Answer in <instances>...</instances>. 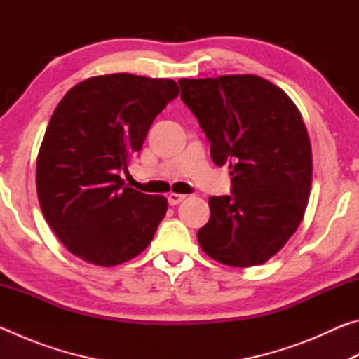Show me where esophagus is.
Segmentation results:
<instances>
[{
    "label": "esophagus",
    "mask_w": 359,
    "mask_h": 359,
    "mask_svg": "<svg viewBox=\"0 0 359 359\" xmlns=\"http://www.w3.org/2000/svg\"><path fill=\"white\" fill-rule=\"evenodd\" d=\"M187 198V194H180V193H169L168 196V201L171 205H177L179 203L184 201V199Z\"/></svg>",
    "instance_id": "obj_1"
}]
</instances>
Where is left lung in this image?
Here are the masks:
<instances>
[{"instance_id":"1","label":"left lung","mask_w":359,"mask_h":359,"mask_svg":"<svg viewBox=\"0 0 359 359\" xmlns=\"http://www.w3.org/2000/svg\"><path fill=\"white\" fill-rule=\"evenodd\" d=\"M180 98L231 169V196L209 198L198 242L226 266L266 263L294 234L312 187V147L299 109L266 79L233 74L180 79Z\"/></svg>"}]
</instances>
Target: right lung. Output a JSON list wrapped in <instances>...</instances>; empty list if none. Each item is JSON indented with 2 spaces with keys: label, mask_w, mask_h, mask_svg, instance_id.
<instances>
[{
  "label": "right lung",
  "mask_w": 359,
  "mask_h": 359,
  "mask_svg": "<svg viewBox=\"0 0 359 359\" xmlns=\"http://www.w3.org/2000/svg\"><path fill=\"white\" fill-rule=\"evenodd\" d=\"M177 95L172 79L117 72L85 79L58 102L36 160V190L48 226L77 258L117 266L154 239L168 199L125 187L120 172Z\"/></svg>",
  "instance_id": "obj_1"
}]
</instances>
